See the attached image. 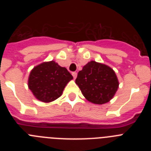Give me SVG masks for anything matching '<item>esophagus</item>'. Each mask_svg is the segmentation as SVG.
Instances as JSON below:
<instances>
[{
	"instance_id": "1",
	"label": "esophagus",
	"mask_w": 151,
	"mask_h": 151,
	"mask_svg": "<svg viewBox=\"0 0 151 151\" xmlns=\"http://www.w3.org/2000/svg\"><path fill=\"white\" fill-rule=\"evenodd\" d=\"M72 75H73V76L74 78H76L77 77V73H76V72H73V73H72Z\"/></svg>"
}]
</instances>
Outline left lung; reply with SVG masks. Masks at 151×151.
I'll list each match as a JSON object with an SVG mask.
<instances>
[{
	"mask_svg": "<svg viewBox=\"0 0 151 151\" xmlns=\"http://www.w3.org/2000/svg\"><path fill=\"white\" fill-rule=\"evenodd\" d=\"M76 83L84 97L94 104H104L114 97L119 80L111 67L91 60L78 72Z\"/></svg>",
	"mask_w": 151,
	"mask_h": 151,
	"instance_id": "obj_1",
	"label": "left lung"
}]
</instances>
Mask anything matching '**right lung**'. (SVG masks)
Returning a JSON list of instances; mask_svg holds the SVG:
<instances>
[{"instance_id":"1","label":"right lung","mask_w":151,"mask_h":151,"mask_svg":"<svg viewBox=\"0 0 151 151\" xmlns=\"http://www.w3.org/2000/svg\"><path fill=\"white\" fill-rule=\"evenodd\" d=\"M73 78L66 68L51 60L41 63L32 69L28 86L36 99L50 103L62 95L64 88Z\"/></svg>"}]
</instances>
